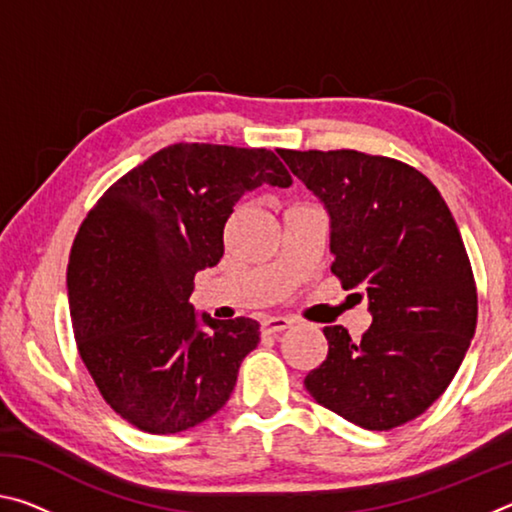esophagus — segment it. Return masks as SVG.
I'll return each instance as SVG.
<instances>
[{
  "label": "esophagus",
  "instance_id": "34e87169",
  "mask_svg": "<svg viewBox=\"0 0 512 512\" xmlns=\"http://www.w3.org/2000/svg\"><path fill=\"white\" fill-rule=\"evenodd\" d=\"M291 325L289 318L284 316H266L262 320V332L264 334H277V332H284Z\"/></svg>",
  "mask_w": 512,
  "mask_h": 512
}]
</instances>
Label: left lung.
Segmentation results:
<instances>
[{"instance_id": "1", "label": "left lung", "mask_w": 512, "mask_h": 512, "mask_svg": "<svg viewBox=\"0 0 512 512\" xmlns=\"http://www.w3.org/2000/svg\"><path fill=\"white\" fill-rule=\"evenodd\" d=\"M329 216L332 273L363 291L372 325L325 327L314 400L370 431L418 418L445 393L476 329V284L447 203L409 164L359 151H280ZM363 298L361 293H354Z\"/></svg>"}]
</instances>
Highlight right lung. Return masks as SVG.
<instances>
[{"instance_id":"obj_1","label":"right lung","mask_w":512,"mask_h":512,"mask_svg":"<svg viewBox=\"0 0 512 512\" xmlns=\"http://www.w3.org/2000/svg\"><path fill=\"white\" fill-rule=\"evenodd\" d=\"M262 185H291L271 151L173 144L83 221L67 266L76 345L103 400L137 429H192L235 391L257 320L198 314L189 296L194 275L223 257L232 207Z\"/></svg>"}]
</instances>
